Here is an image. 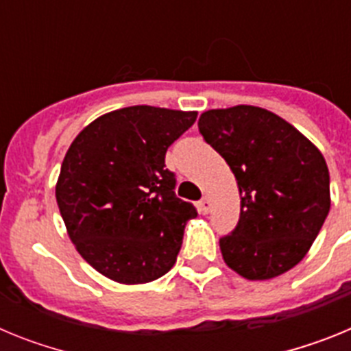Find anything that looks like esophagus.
Masks as SVG:
<instances>
[{"label": "esophagus", "instance_id": "obj_1", "mask_svg": "<svg viewBox=\"0 0 351 351\" xmlns=\"http://www.w3.org/2000/svg\"><path fill=\"white\" fill-rule=\"evenodd\" d=\"M198 210L202 214H207L210 210V198L209 197H204L200 202H198Z\"/></svg>", "mask_w": 351, "mask_h": 351}]
</instances>
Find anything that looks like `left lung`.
<instances>
[{
  "label": "left lung",
  "instance_id": "obj_1",
  "mask_svg": "<svg viewBox=\"0 0 351 351\" xmlns=\"http://www.w3.org/2000/svg\"><path fill=\"white\" fill-rule=\"evenodd\" d=\"M198 130L225 158L241 193L237 226L219 239L226 265L251 281L295 267L330 209L320 151L290 123L253 105L207 110Z\"/></svg>",
  "mask_w": 351,
  "mask_h": 351
}]
</instances>
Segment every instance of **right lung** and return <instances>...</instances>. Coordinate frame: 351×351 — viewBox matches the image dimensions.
I'll return each instance as SVG.
<instances>
[{
  "label": "right lung",
  "instance_id": "1",
  "mask_svg": "<svg viewBox=\"0 0 351 351\" xmlns=\"http://www.w3.org/2000/svg\"><path fill=\"white\" fill-rule=\"evenodd\" d=\"M195 119L135 105L98 117L71 142L56 200L80 256L108 280L149 283L178 260L197 209L176 197L165 153Z\"/></svg>",
  "mask_w": 351,
  "mask_h": 351
}]
</instances>
